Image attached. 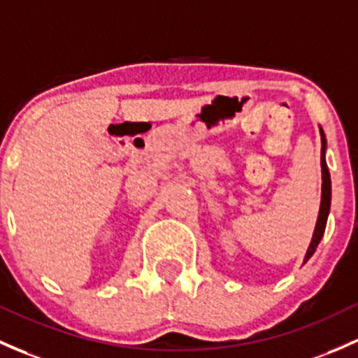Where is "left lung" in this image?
<instances>
[{"mask_svg":"<svg viewBox=\"0 0 358 358\" xmlns=\"http://www.w3.org/2000/svg\"><path fill=\"white\" fill-rule=\"evenodd\" d=\"M321 168H322V194H321V208H319V216H317V223H315V229L314 235H312L310 245L307 248V254L303 262H307L308 259L312 257V254L317 248L319 242H321L322 235H324L326 229V223H328V214H329V208H331V176H329V169L328 164H326V137L324 131L321 129Z\"/></svg>","mask_w":358,"mask_h":358,"instance_id":"left-lung-1","label":"left lung"}]
</instances>
